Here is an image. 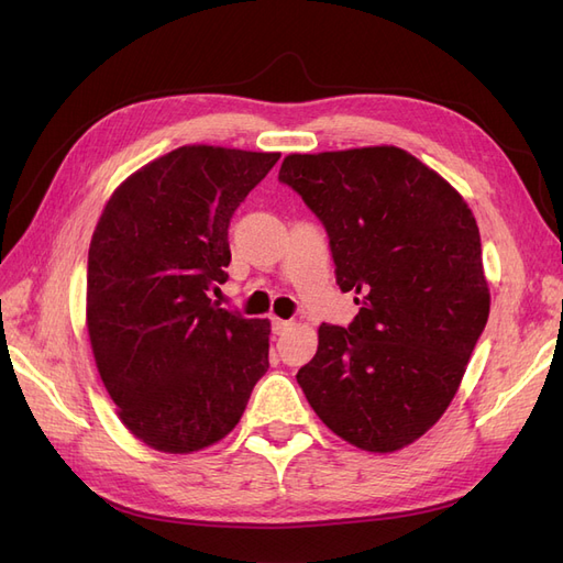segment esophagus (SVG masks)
I'll return each mask as SVG.
<instances>
[{
  "instance_id": "esophagus-1",
  "label": "esophagus",
  "mask_w": 563,
  "mask_h": 563,
  "mask_svg": "<svg viewBox=\"0 0 563 563\" xmlns=\"http://www.w3.org/2000/svg\"><path fill=\"white\" fill-rule=\"evenodd\" d=\"M288 329H291V321H286V319H272V331H275L277 335H284Z\"/></svg>"
}]
</instances>
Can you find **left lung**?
<instances>
[{
	"instance_id": "8db88e82",
	"label": "left lung",
	"mask_w": 563,
	"mask_h": 563,
	"mask_svg": "<svg viewBox=\"0 0 563 563\" xmlns=\"http://www.w3.org/2000/svg\"><path fill=\"white\" fill-rule=\"evenodd\" d=\"M291 185L329 232L350 329L319 327L298 385L319 420L368 453L413 444L444 416L490 310L467 201L395 145L288 155Z\"/></svg>"
}]
</instances>
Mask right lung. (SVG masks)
<instances>
[{"instance_id": "add662e5", "label": "right lung", "mask_w": 563, "mask_h": 563, "mask_svg": "<svg viewBox=\"0 0 563 563\" xmlns=\"http://www.w3.org/2000/svg\"><path fill=\"white\" fill-rule=\"evenodd\" d=\"M279 152L183 145L106 201L87 267V331L117 416L145 446L195 453L225 439L269 368V319L211 298L228 228Z\"/></svg>"}]
</instances>
